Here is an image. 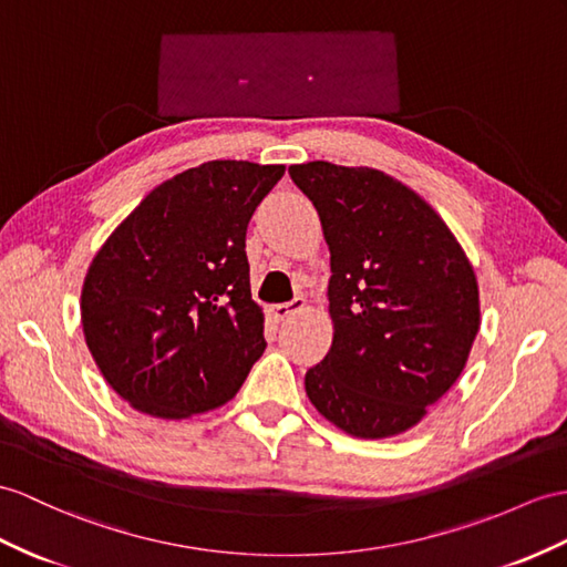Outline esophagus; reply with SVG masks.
<instances>
[{
	"mask_svg": "<svg viewBox=\"0 0 567 567\" xmlns=\"http://www.w3.org/2000/svg\"><path fill=\"white\" fill-rule=\"evenodd\" d=\"M306 298L302 296H296L291 302H281V306H274L271 308V315H274V320H286V317H291L293 312H300V310H306Z\"/></svg>",
	"mask_w": 567,
	"mask_h": 567,
	"instance_id": "1",
	"label": "esophagus"
}]
</instances>
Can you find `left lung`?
Masks as SVG:
<instances>
[{"mask_svg": "<svg viewBox=\"0 0 567 567\" xmlns=\"http://www.w3.org/2000/svg\"><path fill=\"white\" fill-rule=\"evenodd\" d=\"M329 245L334 339L306 372L322 416L365 440L409 431L466 365L481 327L472 261L437 212L375 168H288Z\"/></svg>", "mask_w": 567, "mask_h": 567, "instance_id": "left-lung-1", "label": "left lung"}]
</instances>
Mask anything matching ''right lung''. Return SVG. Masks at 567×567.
Returning a JSON list of instances; mask_svg holds the SVG:
<instances>
[{
  "label": "right lung",
  "instance_id": "obj_1",
  "mask_svg": "<svg viewBox=\"0 0 567 567\" xmlns=\"http://www.w3.org/2000/svg\"><path fill=\"white\" fill-rule=\"evenodd\" d=\"M284 165L209 161L151 189L95 252L81 327L132 409L177 421L224 406L265 353L247 224Z\"/></svg>",
  "mask_w": 567,
  "mask_h": 567
}]
</instances>
